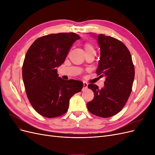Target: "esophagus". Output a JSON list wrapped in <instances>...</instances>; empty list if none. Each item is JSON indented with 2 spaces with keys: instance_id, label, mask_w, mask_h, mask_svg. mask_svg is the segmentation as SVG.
Segmentation results:
<instances>
[{
  "instance_id": "esophagus-1",
  "label": "esophagus",
  "mask_w": 155,
  "mask_h": 155,
  "mask_svg": "<svg viewBox=\"0 0 155 155\" xmlns=\"http://www.w3.org/2000/svg\"><path fill=\"white\" fill-rule=\"evenodd\" d=\"M88 87V83L87 82H83V91H85Z\"/></svg>"
}]
</instances>
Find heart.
<instances>
[{"label": "heart", "mask_w": 155, "mask_h": 155, "mask_svg": "<svg viewBox=\"0 0 155 155\" xmlns=\"http://www.w3.org/2000/svg\"><path fill=\"white\" fill-rule=\"evenodd\" d=\"M84 48H85V51H88V50H94V47L92 46L91 44L90 43H86L84 46Z\"/></svg>", "instance_id": "1"}]
</instances>
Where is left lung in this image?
Returning <instances> with one entry per match:
<instances>
[{
    "label": "left lung",
    "mask_w": 155,
    "mask_h": 155,
    "mask_svg": "<svg viewBox=\"0 0 155 155\" xmlns=\"http://www.w3.org/2000/svg\"><path fill=\"white\" fill-rule=\"evenodd\" d=\"M96 37L100 48V58L96 72L105 77L104 87L99 88L93 83L88 88L94 94V99L87 104L92 114L109 118L123 109L132 91L134 68L127 46L114 37L100 34Z\"/></svg>",
    "instance_id": "8db88e82"
}]
</instances>
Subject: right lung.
I'll use <instances>...</instances> for the list:
<instances>
[{"mask_svg": "<svg viewBox=\"0 0 155 155\" xmlns=\"http://www.w3.org/2000/svg\"><path fill=\"white\" fill-rule=\"evenodd\" d=\"M80 38L73 32L45 35L27 51L22 65L26 95L33 108L46 118L66 113L70 99L83 87L80 81L64 80L57 71L74 42Z\"/></svg>", "mask_w": 155, "mask_h": 155, "instance_id": "add662e5", "label": "right lung"}]
</instances>
